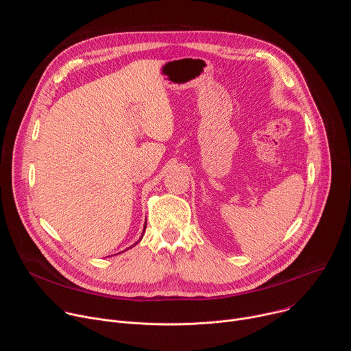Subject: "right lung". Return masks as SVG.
Wrapping results in <instances>:
<instances>
[{"mask_svg":"<svg viewBox=\"0 0 351 351\" xmlns=\"http://www.w3.org/2000/svg\"><path fill=\"white\" fill-rule=\"evenodd\" d=\"M144 229H145V226H144ZM143 233H144V230H143ZM141 237H143V234H141ZM134 244H136V243H134ZM134 244H133V245H134ZM133 245H130V247H129V248H132V247H133ZM129 248H126V250H129ZM126 250H125V252H126ZM122 253H123V252H122Z\"/></svg>","mask_w":351,"mask_h":351,"instance_id":"right-lung-1","label":"right lung"}]
</instances>
